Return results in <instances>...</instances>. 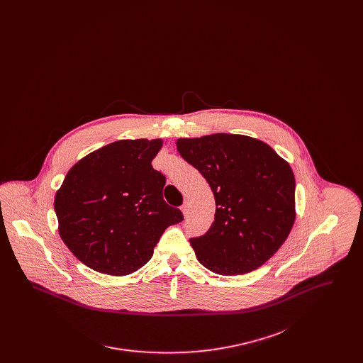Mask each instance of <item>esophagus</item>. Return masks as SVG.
Returning a JSON list of instances; mask_svg holds the SVG:
<instances>
[{
  "instance_id": "esophagus-1",
  "label": "esophagus",
  "mask_w": 363,
  "mask_h": 363,
  "mask_svg": "<svg viewBox=\"0 0 363 363\" xmlns=\"http://www.w3.org/2000/svg\"><path fill=\"white\" fill-rule=\"evenodd\" d=\"M189 208L190 206L188 203H184V204H182V207H181V211H182V213H184V216H185V218L189 215Z\"/></svg>"
}]
</instances>
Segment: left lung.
<instances>
[{"label":"left lung","mask_w":363,"mask_h":363,"mask_svg":"<svg viewBox=\"0 0 363 363\" xmlns=\"http://www.w3.org/2000/svg\"><path fill=\"white\" fill-rule=\"evenodd\" d=\"M177 150L207 179L216 201L209 230L190 238L197 259L225 277L257 269L293 228L295 178L290 164L264 141L242 135L178 138Z\"/></svg>","instance_id":"obj_1"}]
</instances>
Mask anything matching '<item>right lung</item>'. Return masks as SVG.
Returning <instances> with one entry per match:
<instances>
[{"label":"right lung","mask_w":363,"mask_h":363,"mask_svg":"<svg viewBox=\"0 0 363 363\" xmlns=\"http://www.w3.org/2000/svg\"><path fill=\"white\" fill-rule=\"evenodd\" d=\"M160 138L120 140L84 156L54 199L58 231L91 269L114 277L147 264L169 225L184 220L163 200L164 175L151 162Z\"/></svg>","instance_id":"right-lung-1"}]
</instances>
